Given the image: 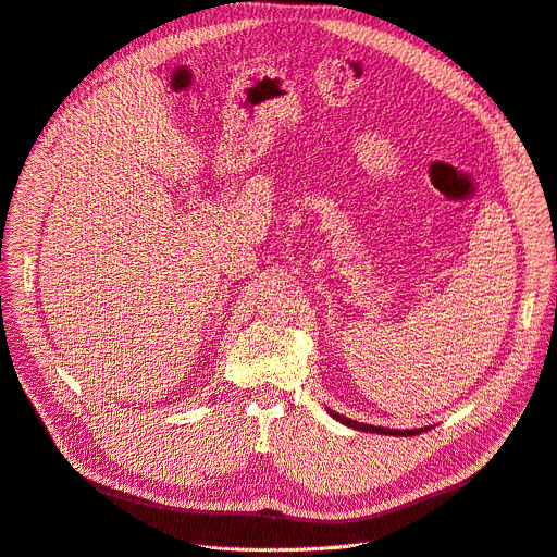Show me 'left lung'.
<instances>
[{
    "label": "left lung",
    "mask_w": 557,
    "mask_h": 557,
    "mask_svg": "<svg viewBox=\"0 0 557 557\" xmlns=\"http://www.w3.org/2000/svg\"><path fill=\"white\" fill-rule=\"evenodd\" d=\"M335 420H339L342 424H346V426H354V429H360V431H376V434H389V436H418V434H422L424 429H408V431H399V429H381V426H372V424H362V422H356V420H348V418H344V416H339V413H331Z\"/></svg>",
    "instance_id": "1"
}]
</instances>
